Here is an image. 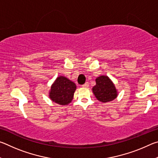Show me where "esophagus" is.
Wrapping results in <instances>:
<instances>
[{
	"label": "esophagus",
	"mask_w": 158,
	"mask_h": 158,
	"mask_svg": "<svg viewBox=\"0 0 158 158\" xmlns=\"http://www.w3.org/2000/svg\"><path fill=\"white\" fill-rule=\"evenodd\" d=\"M83 87H85V88H87V87H89V84L88 82H86V83H85V84L82 85Z\"/></svg>",
	"instance_id": "1"
}]
</instances>
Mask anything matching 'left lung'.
Instances as JSON below:
<instances>
[{
	"label": "left lung",
	"instance_id": "left-lung-1",
	"mask_svg": "<svg viewBox=\"0 0 158 158\" xmlns=\"http://www.w3.org/2000/svg\"><path fill=\"white\" fill-rule=\"evenodd\" d=\"M95 81L96 85L93 87V92L99 101L107 102L117 98V90L107 76L98 77Z\"/></svg>",
	"mask_w": 158,
	"mask_h": 158
}]
</instances>
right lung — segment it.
Segmentation results:
<instances>
[{
    "label": "right lung",
    "mask_w": 158,
    "mask_h": 158,
    "mask_svg": "<svg viewBox=\"0 0 158 158\" xmlns=\"http://www.w3.org/2000/svg\"><path fill=\"white\" fill-rule=\"evenodd\" d=\"M76 89L74 82L65 77L60 76L51 86L49 98L58 105H67L73 100Z\"/></svg>",
    "instance_id": "add662e5"
}]
</instances>
